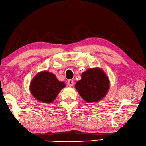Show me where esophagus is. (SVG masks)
<instances>
[{"label":"esophagus","mask_w":146,"mask_h":146,"mask_svg":"<svg viewBox=\"0 0 146 146\" xmlns=\"http://www.w3.org/2000/svg\"><path fill=\"white\" fill-rule=\"evenodd\" d=\"M67 84H68V85H69V86H72L74 85V81H73V80H72V79L68 80Z\"/></svg>","instance_id":"obj_1"}]
</instances>
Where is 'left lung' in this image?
I'll use <instances>...</instances> for the list:
<instances>
[{"instance_id":"1","label":"left lung","mask_w":146,"mask_h":146,"mask_svg":"<svg viewBox=\"0 0 146 146\" xmlns=\"http://www.w3.org/2000/svg\"><path fill=\"white\" fill-rule=\"evenodd\" d=\"M81 77L75 87L86 102H99L105 96L110 88V81L102 69H89L82 74Z\"/></svg>"}]
</instances>
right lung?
<instances>
[{"instance_id": "add662e5", "label": "right lung", "mask_w": 146, "mask_h": 146, "mask_svg": "<svg viewBox=\"0 0 146 146\" xmlns=\"http://www.w3.org/2000/svg\"><path fill=\"white\" fill-rule=\"evenodd\" d=\"M65 86V83L59 81L53 74L42 71L33 79L29 90L37 100L44 103H50L55 100Z\"/></svg>"}]
</instances>
